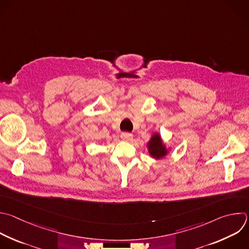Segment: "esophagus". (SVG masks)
<instances>
[{
    "label": "esophagus",
    "mask_w": 249,
    "mask_h": 249,
    "mask_svg": "<svg viewBox=\"0 0 249 249\" xmlns=\"http://www.w3.org/2000/svg\"><path fill=\"white\" fill-rule=\"evenodd\" d=\"M121 139L123 141H126V142H131L133 140V135L130 134V133H122L121 134Z\"/></svg>",
    "instance_id": "obj_1"
}]
</instances>
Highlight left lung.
<instances>
[{
	"label": "left lung",
	"mask_w": 249,
	"mask_h": 249,
	"mask_svg": "<svg viewBox=\"0 0 249 249\" xmlns=\"http://www.w3.org/2000/svg\"><path fill=\"white\" fill-rule=\"evenodd\" d=\"M148 153L151 157L155 159H161L164 156H166L168 153V149L161 140V137L158 133H154L151 136L150 141L147 142Z\"/></svg>",
	"instance_id": "1"
}]
</instances>
